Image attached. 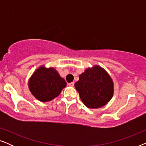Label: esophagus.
Here are the masks:
<instances>
[{
  "label": "esophagus",
  "mask_w": 146,
  "mask_h": 146,
  "mask_svg": "<svg viewBox=\"0 0 146 146\" xmlns=\"http://www.w3.org/2000/svg\"><path fill=\"white\" fill-rule=\"evenodd\" d=\"M68 85L70 86H71V87H73V86H74V82H70V83H69V84H68Z\"/></svg>",
  "instance_id": "34e87169"
}]
</instances>
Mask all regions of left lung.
Instances as JSON below:
<instances>
[{"mask_svg":"<svg viewBox=\"0 0 146 146\" xmlns=\"http://www.w3.org/2000/svg\"><path fill=\"white\" fill-rule=\"evenodd\" d=\"M74 86L86 106L98 108L104 106L113 96L112 80L99 66L88 68L80 75Z\"/></svg>","mask_w":146,"mask_h":146,"instance_id":"1","label":"left lung"}]
</instances>
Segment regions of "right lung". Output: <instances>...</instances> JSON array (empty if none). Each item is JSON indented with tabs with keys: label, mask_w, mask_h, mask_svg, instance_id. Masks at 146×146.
<instances>
[{
	"label": "right lung",
	"mask_w": 146,
	"mask_h": 146,
	"mask_svg": "<svg viewBox=\"0 0 146 146\" xmlns=\"http://www.w3.org/2000/svg\"><path fill=\"white\" fill-rule=\"evenodd\" d=\"M66 86L64 79L53 68H38L29 80V87L31 93L40 102H48L57 97Z\"/></svg>",
	"instance_id": "1"
}]
</instances>
